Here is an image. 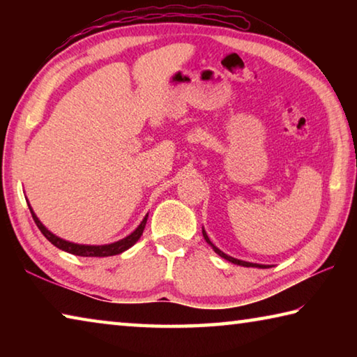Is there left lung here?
I'll use <instances>...</instances> for the list:
<instances>
[{
	"label": "left lung",
	"mask_w": 357,
	"mask_h": 357,
	"mask_svg": "<svg viewBox=\"0 0 357 357\" xmlns=\"http://www.w3.org/2000/svg\"><path fill=\"white\" fill-rule=\"evenodd\" d=\"M203 231V238H204V241H206V243L213 247V250L217 253V255H220L222 258H225L227 261H229V263H233V264H239V266H244V268H261V269H266V268H271L269 264H258V263H250V261H243V259H238V258H233V257H229V255H227V253H223L219 247H215L213 243H211V239L208 238V234H206V231H204V228L202 229Z\"/></svg>",
	"instance_id": "1"
}]
</instances>
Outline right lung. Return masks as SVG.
<instances>
[{
  "label": "right lung",
  "instance_id": "1",
  "mask_svg": "<svg viewBox=\"0 0 357 357\" xmlns=\"http://www.w3.org/2000/svg\"><path fill=\"white\" fill-rule=\"evenodd\" d=\"M29 206V203H28ZM29 211H31L33 214V219L36 222V225L39 227L40 233L44 234V236L50 241V243L58 247V249H61L68 253H72V255H78V257H112V255H119V253H123L124 250L130 249L132 245H134L140 236L143 234V229L144 225H146V220H148V214L144 215V219L142 220L140 225H138L134 231H132L129 236H126L123 239L116 241V243H112V244H104V245H88V244H75V243H70V241H66L63 238L56 236V234H53L50 229H47L44 227V223H42L38 215L34 214L33 208L29 206Z\"/></svg>",
  "mask_w": 357,
  "mask_h": 357
}]
</instances>
